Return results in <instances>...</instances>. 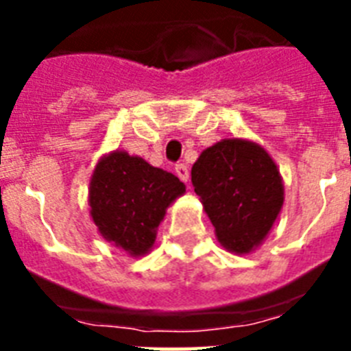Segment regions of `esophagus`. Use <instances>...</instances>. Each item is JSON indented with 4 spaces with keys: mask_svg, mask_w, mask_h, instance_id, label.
<instances>
[{
    "mask_svg": "<svg viewBox=\"0 0 351 351\" xmlns=\"http://www.w3.org/2000/svg\"><path fill=\"white\" fill-rule=\"evenodd\" d=\"M175 173H176V176H178V178H180L182 182L189 180V169H187L186 164H178V165H176Z\"/></svg>",
    "mask_w": 351,
    "mask_h": 351,
    "instance_id": "esophagus-1",
    "label": "esophagus"
}]
</instances>
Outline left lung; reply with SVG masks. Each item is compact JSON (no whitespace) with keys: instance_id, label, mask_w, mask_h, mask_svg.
I'll return each mask as SVG.
<instances>
[{"instance_id":"obj_1","label":"left lung","mask_w":351,"mask_h":351,"mask_svg":"<svg viewBox=\"0 0 351 351\" xmlns=\"http://www.w3.org/2000/svg\"><path fill=\"white\" fill-rule=\"evenodd\" d=\"M191 182L219 242L237 255L256 250L282 209L277 164L250 140L226 138L202 151L193 164Z\"/></svg>"}]
</instances>
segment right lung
Returning <instances> with one entry per match:
<instances>
[{
    "instance_id": "obj_1",
    "label": "right lung",
    "mask_w": 351,
    "mask_h": 351,
    "mask_svg": "<svg viewBox=\"0 0 351 351\" xmlns=\"http://www.w3.org/2000/svg\"><path fill=\"white\" fill-rule=\"evenodd\" d=\"M184 193V182L173 173L112 151L98 160L90 176V217L107 242L142 256L153 247L165 209Z\"/></svg>"
}]
</instances>
